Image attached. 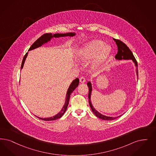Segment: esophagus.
Listing matches in <instances>:
<instances>
[{"mask_svg":"<svg viewBox=\"0 0 156 156\" xmlns=\"http://www.w3.org/2000/svg\"><path fill=\"white\" fill-rule=\"evenodd\" d=\"M80 82H81V83H84L86 81V79H85V77L81 76V78H80Z\"/></svg>","mask_w":156,"mask_h":156,"instance_id":"esophagus-1","label":"esophagus"}]
</instances>
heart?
<instances>
[{"label": "heart", "mask_w": 156, "mask_h": 156, "mask_svg": "<svg viewBox=\"0 0 156 156\" xmlns=\"http://www.w3.org/2000/svg\"><path fill=\"white\" fill-rule=\"evenodd\" d=\"M102 41L92 40L86 44L78 53L79 59L85 62L94 57L92 66L94 68H98L105 62L111 52V47L108 44H104Z\"/></svg>", "instance_id": "1"}]
</instances>
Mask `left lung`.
Returning <instances> with one entry per match:
<instances>
[{"mask_svg": "<svg viewBox=\"0 0 156 156\" xmlns=\"http://www.w3.org/2000/svg\"><path fill=\"white\" fill-rule=\"evenodd\" d=\"M113 40L115 42V43L117 45V48H118V52L117 54L115 55V58L117 60H132L133 62L135 63L136 67V74H137V79H138V69H137V62L136 60L135 59V57L133 56L132 52L131 51V50L129 49V48L125 44L122 42L121 41L119 40V39H116L113 38ZM87 85L89 87V93H88V99H89V105L90 107L92 110V112L94 113V114L98 117V118L103 119V120H107V121H111L115 119H117L120 116L118 117H107L106 115H102L101 114H100V112H98V111H96L94 107L92 106V104L91 103L90 101V97H91V93H92V85L91 83L90 82H88L87 83Z\"/></svg>", "mask_w": 156, "mask_h": 156, "instance_id": "8db88e82", "label": "left lung"}]
</instances>
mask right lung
Instances as JSON below:
<instances>
[{
  "instance_id": "add662e5",
  "label": "right lung",
  "mask_w": 156,
  "mask_h": 156,
  "mask_svg": "<svg viewBox=\"0 0 156 156\" xmlns=\"http://www.w3.org/2000/svg\"><path fill=\"white\" fill-rule=\"evenodd\" d=\"M75 33H73V32H69V33H67V34H55L52 35L51 33L50 34H44L43 35H42L40 37H39L37 40L32 44L31 46L30 47V48L29 49V50H33L35 48H37L38 47L41 46L42 44H44L48 42V41H50V39L52 37H73L75 35ZM28 55V52L25 55V56L23 58V62H22V64H21V69L23 68L24 66V64L25 62V59L27 57ZM79 82L80 80L78 78H76L75 80L72 82V83H71L69 87V89L67 90V94H66V102L65 104L63 106L62 109L61 110V111L58 112L57 114H56V115L52 117H50V118H45V119H43V118H39L37 117L38 119H41L42 120H44V121H53V120H56L57 119H60L62 117L63 114L65 113L67 108V106L69 105V98H70V96L71 94H72V92L74 90L75 88L78 86L79 84Z\"/></svg>"
}]
</instances>
